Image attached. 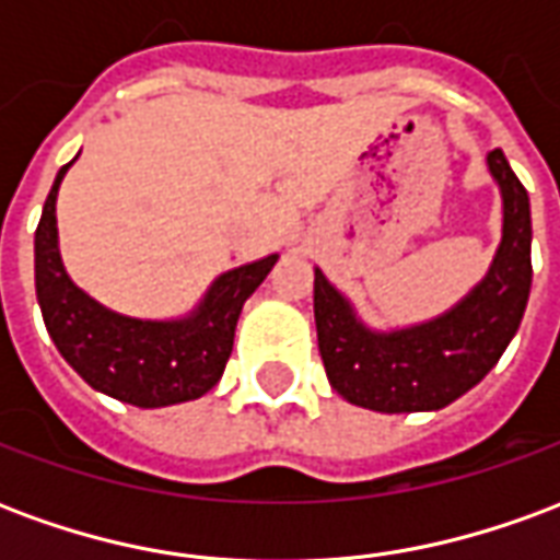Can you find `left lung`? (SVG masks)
<instances>
[{"mask_svg": "<svg viewBox=\"0 0 560 560\" xmlns=\"http://www.w3.org/2000/svg\"><path fill=\"white\" fill-rule=\"evenodd\" d=\"M504 197V236L489 276L429 324L365 329L348 300L315 269L317 348L332 389L381 413L438 411L477 387L516 336L530 293V203L504 152H489Z\"/></svg>", "mask_w": 560, "mask_h": 560, "instance_id": "8db88e82", "label": "left lung"}]
</instances>
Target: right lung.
<instances>
[{"mask_svg": "<svg viewBox=\"0 0 560 560\" xmlns=\"http://www.w3.org/2000/svg\"><path fill=\"white\" fill-rule=\"evenodd\" d=\"M68 167L56 173L35 231V291L50 339L90 387L114 399L138 408L200 399L219 384L243 303L267 279L279 255L219 276L195 315L183 320L116 315L68 279L59 257L56 195Z\"/></svg>", "mask_w": 560, "mask_h": 560, "instance_id": "1", "label": "right lung"}]
</instances>
